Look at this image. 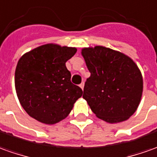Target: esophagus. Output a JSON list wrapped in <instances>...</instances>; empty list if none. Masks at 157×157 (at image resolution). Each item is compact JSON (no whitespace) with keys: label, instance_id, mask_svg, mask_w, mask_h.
Returning a JSON list of instances; mask_svg holds the SVG:
<instances>
[{"label":"esophagus","instance_id":"1","mask_svg":"<svg viewBox=\"0 0 157 157\" xmlns=\"http://www.w3.org/2000/svg\"><path fill=\"white\" fill-rule=\"evenodd\" d=\"M79 87H80L82 90H84V87H85V83H84V82H83V83H81L80 85H79Z\"/></svg>","mask_w":157,"mask_h":157}]
</instances>
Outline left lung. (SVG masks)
Wrapping results in <instances>:
<instances>
[{"instance_id":"left-lung-1","label":"left lung","mask_w":157,"mask_h":157,"mask_svg":"<svg viewBox=\"0 0 157 157\" xmlns=\"http://www.w3.org/2000/svg\"><path fill=\"white\" fill-rule=\"evenodd\" d=\"M81 55L90 72L83 98L97 118L115 124L128 120L138 109L144 82L131 57L109 48H83Z\"/></svg>"}]
</instances>
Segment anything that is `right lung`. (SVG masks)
<instances>
[{"label": "right lung", "instance_id": "right-lung-1", "mask_svg": "<svg viewBox=\"0 0 157 157\" xmlns=\"http://www.w3.org/2000/svg\"><path fill=\"white\" fill-rule=\"evenodd\" d=\"M75 47L47 44L26 52L15 69L14 84L22 108L31 117L47 125L61 121L72 111L83 90L71 82L66 62Z\"/></svg>", "mask_w": 157, "mask_h": 157}]
</instances>
